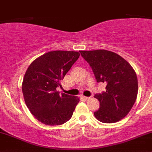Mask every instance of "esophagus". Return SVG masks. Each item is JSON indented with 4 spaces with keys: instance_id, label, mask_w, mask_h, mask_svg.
<instances>
[{
    "instance_id": "34e87169",
    "label": "esophagus",
    "mask_w": 152,
    "mask_h": 152,
    "mask_svg": "<svg viewBox=\"0 0 152 152\" xmlns=\"http://www.w3.org/2000/svg\"><path fill=\"white\" fill-rule=\"evenodd\" d=\"M83 98L85 99V100H89V99H90V97H87V96H83Z\"/></svg>"
}]
</instances>
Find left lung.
<instances>
[{
    "mask_svg": "<svg viewBox=\"0 0 152 152\" xmlns=\"http://www.w3.org/2000/svg\"><path fill=\"white\" fill-rule=\"evenodd\" d=\"M92 67L97 82L107 84L106 91L95 95L100 107L94 113L102 123H115L124 118L135 102L138 83L135 71L120 55L110 50H80Z\"/></svg>",
    "mask_w": 152,
    "mask_h": 152,
    "instance_id": "left-lung-1",
    "label": "left lung"
}]
</instances>
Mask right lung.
<instances>
[{
    "label": "right lung",
    "mask_w": 152,
    "mask_h": 152,
    "mask_svg": "<svg viewBox=\"0 0 152 152\" xmlns=\"http://www.w3.org/2000/svg\"><path fill=\"white\" fill-rule=\"evenodd\" d=\"M79 56L78 51L52 50L34 59L27 69L22 84L24 100L41 123L61 125L73 115L79 98L59 94L56 87Z\"/></svg>",
    "instance_id": "1"
}]
</instances>
